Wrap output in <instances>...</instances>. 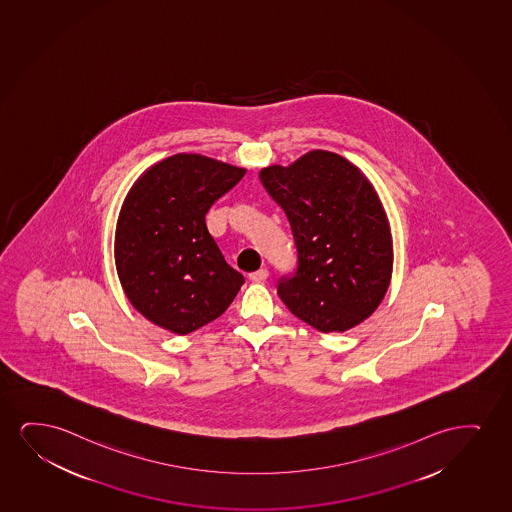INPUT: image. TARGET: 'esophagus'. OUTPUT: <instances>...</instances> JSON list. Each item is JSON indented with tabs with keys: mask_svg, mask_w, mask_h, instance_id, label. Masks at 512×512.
Instances as JSON below:
<instances>
[{
	"mask_svg": "<svg viewBox=\"0 0 512 512\" xmlns=\"http://www.w3.org/2000/svg\"><path fill=\"white\" fill-rule=\"evenodd\" d=\"M267 276H269V271H267V269H259V271H255V273L250 274V279L255 281V283H262V281H266Z\"/></svg>",
	"mask_w": 512,
	"mask_h": 512,
	"instance_id": "34e87169",
	"label": "esophagus"
}]
</instances>
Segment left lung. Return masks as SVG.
I'll use <instances>...</instances> for the list:
<instances>
[{"label":"left lung","mask_w":512,"mask_h":512,"mask_svg":"<svg viewBox=\"0 0 512 512\" xmlns=\"http://www.w3.org/2000/svg\"><path fill=\"white\" fill-rule=\"evenodd\" d=\"M285 210L299 266L279 299L321 332H346L377 311L392 276V236L379 194L344 156L312 149L259 173Z\"/></svg>","instance_id":"8db88e82"}]
</instances>
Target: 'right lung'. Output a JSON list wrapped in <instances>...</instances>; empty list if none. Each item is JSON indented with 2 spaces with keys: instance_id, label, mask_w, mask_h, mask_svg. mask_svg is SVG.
Wrapping results in <instances>:
<instances>
[{
  "instance_id": "obj_1",
  "label": "right lung",
  "mask_w": 512,
  "mask_h": 512,
  "mask_svg": "<svg viewBox=\"0 0 512 512\" xmlns=\"http://www.w3.org/2000/svg\"><path fill=\"white\" fill-rule=\"evenodd\" d=\"M245 173L203 154L179 153L133 182L116 224L114 260L130 304L154 325L194 332L219 318L245 283L205 220Z\"/></svg>"
}]
</instances>
